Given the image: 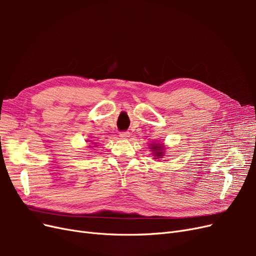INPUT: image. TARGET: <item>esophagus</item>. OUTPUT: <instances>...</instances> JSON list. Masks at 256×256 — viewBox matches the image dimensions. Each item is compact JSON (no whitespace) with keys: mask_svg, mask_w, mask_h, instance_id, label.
Segmentation results:
<instances>
[{"mask_svg":"<svg viewBox=\"0 0 256 256\" xmlns=\"http://www.w3.org/2000/svg\"><path fill=\"white\" fill-rule=\"evenodd\" d=\"M120 136L122 138H127L130 136V134L128 132V131H122V132L120 134Z\"/></svg>","mask_w":256,"mask_h":256,"instance_id":"obj_1","label":"esophagus"}]
</instances>
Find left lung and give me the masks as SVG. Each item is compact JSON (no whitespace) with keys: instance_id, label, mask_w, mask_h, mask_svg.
<instances>
[{"instance_id":"left-lung-1","label":"left lung","mask_w":256,"mask_h":256,"mask_svg":"<svg viewBox=\"0 0 256 256\" xmlns=\"http://www.w3.org/2000/svg\"><path fill=\"white\" fill-rule=\"evenodd\" d=\"M150 148L152 150V154L156 158H161L162 156H164V144L152 143V144H150ZM156 158H154V159H156Z\"/></svg>"}]
</instances>
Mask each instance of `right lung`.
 I'll return each instance as SVG.
<instances>
[{
  "mask_svg": "<svg viewBox=\"0 0 256 256\" xmlns=\"http://www.w3.org/2000/svg\"><path fill=\"white\" fill-rule=\"evenodd\" d=\"M95 144H96V143H95Z\"/></svg>",
  "mask_w": 256,
  "mask_h": 256,
  "instance_id": "add662e5",
  "label": "right lung"
}]
</instances>
